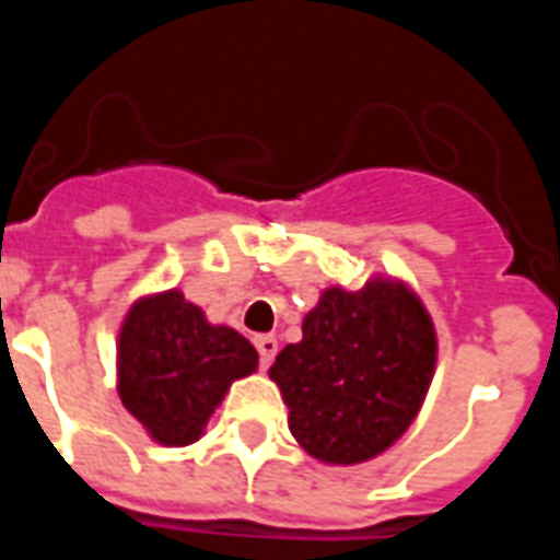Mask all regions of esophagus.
<instances>
[{"mask_svg":"<svg viewBox=\"0 0 560 560\" xmlns=\"http://www.w3.org/2000/svg\"><path fill=\"white\" fill-rule=\"evenodd\" d=\"M255 348L257 353H260V365L269 369L272 360H276V353H279V339H276V336H257Z\"/></svg>","mask_w":560,"mask_h":560,"instance_id":"1","label":"esophagus"}]
</instances>
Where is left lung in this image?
Here are the masks:
<instances>
[{"mask_svg": "<svg viewBox=\"0 0 560 560\" xmlns=\"http://www.w3.org/2000/svg\"><path fill=\"white\" fill-rule=\"evenodd\" d=\"M434 327L405 284L329 288L305 315L303 341L269 377L291 408V432L329 465H357L405 434L434 372Z\"/></svg>", "mask_w": 560, "mask_h": 560, "instance_id": "1", "label": "left lung"}]
</instances>
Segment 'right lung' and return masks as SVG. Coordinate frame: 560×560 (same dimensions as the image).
I'll list each match as a JSON object with an SVG mask.
<instances>
[{
    "label": "right lung",
    "instance_id": "obj_1",
    "mask_svg": "<svg viewBox=\"0 0 560 560\" xmlns=\"http://www.w3.org/2000/svg\"><path fill=\"white\" fill-rule=\"evenodd\" d=\"M255 369L252 341L207 324L179 291L131 305L119 332V399L159 444L197 441L228 387Z\"/></svg>",
    "mask_w": 560,
    "mask_h": 560
}]
</instances>
